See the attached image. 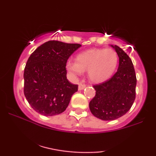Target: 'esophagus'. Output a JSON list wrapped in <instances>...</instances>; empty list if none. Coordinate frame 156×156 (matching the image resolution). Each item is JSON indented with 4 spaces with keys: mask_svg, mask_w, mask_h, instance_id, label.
Segmentation results:
<instances>
[{
    "mask_svg": "<svg viewBox=\"0 0 156 156\" xmlns=\"http://www.w3.org/2000/svg\"><path fill=\"white\" fill-rule=\"evenodd\" d=\"M85 87H86V84H83V83H80V84H79L78 89L79 90H82V89H84Z\"/></svg>",
    "mask_w": 156,
    "mask_h": 156,
    "instance_id": "esophagus-1",
    "label": "esophagus"
}]
</instances>
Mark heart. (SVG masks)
Wrapping results in <instances>:
<instances>
[{"instance_id": "obj_1", "label": "heart", "mask_w": 156, "mask_h": 156, "mask_svg": "<svg viewBox=\"0 0 156 156\" xmlns=\"http://www.w3.org/2000/svg\"><path fill=\"white\" fill-rule=\"evenodd\" d=\"M75 61L69 60L66 65L72 75L78 76L87 71L91 82L101 83L109 79L116 71L119 57L112 49L94 48L79 53Z\"/></svg>"}]
</instances>
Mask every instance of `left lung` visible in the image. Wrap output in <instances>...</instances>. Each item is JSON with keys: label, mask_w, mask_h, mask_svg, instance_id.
Segmentation results:
<instances>
[{"label": "left lung", "mask_w": 156, "mask_h": 156, "mask_svg": "<svg viewBox=\"0 0 156 156\" xmlns=\"http://www.w3.org/2000/svg\"><path fill=\"white\" fill-rule=\"evenodd\" d=\"M112 47L119 58L118 70L109 80L94 85L96 94L89 102L91 114L104 121L115 120L126 114L136 98L137 80L131 59L119 46Z\"/></svg>", "instance_id": "1"}]
</instances>
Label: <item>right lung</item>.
I'll list each match as a JSON object with an SVG mask.
<instances>
[{"label": "right lung", "mask_w": 156, "mask_h": 156, "mask_svg": "<svg viewBox=\"0 0 156 156\" xmlns=\"http://www.w3.org/2000/svg\"><path fill=\"white\" fill-rule=\"evenodd\" d=\"M80 44L50 40L36 49L24 69V94L35 112L52 116L65 112L78 90L67 79V59Z\"/></svg>", "instance_id": "obj_1"}]
</instances>
